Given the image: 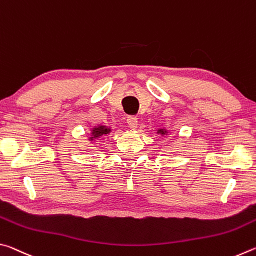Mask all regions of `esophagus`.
<instances>
[{
	"instance_id": "esophagus-1",
	"label": "esophagus",
	"mask_w": 256,
	"mask_h": 256,
	"mask_svg": "<svg viewBox=\"0 0 256 256\" xmlns=\"http://www.w3.org/2000/svg\"><path fill=\"white\" fill-rule=\"evenodd\" d=\"M128 124L131 130H136L138 128V118H136V116H128Z\"/></svg>"
}]
</instances>
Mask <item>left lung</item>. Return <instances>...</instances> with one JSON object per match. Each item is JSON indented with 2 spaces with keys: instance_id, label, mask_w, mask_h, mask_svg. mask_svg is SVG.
<instances>
[{
  "instance_id": "left-lung-1",
  "label": "left lung",
  "mask_w": 256,
  "mask_h": 256,
  "mask_svg": "<svg viewBox=\"0 0 256 256\" xmlns=\"http://www.w3.org/2000/svg\"><path fill=\"white\" fill-rule=\"evenodd\" d=\"M157 133H158V134H162V136H164V134H167L168 132L164 131V130H158Z\"/></svg>"
}]
</instances>
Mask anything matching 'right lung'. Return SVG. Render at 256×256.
I'll use <instances>...</instances> for the list:
<instances>
[{"label":"right lung","instance_id":"obj_1","mask_svg":"<svg viewBox=\"0 0 256 256\" xmlns=\"http://www.w3.org/2000/svg\"><path fill=\"white\" fill-rule=\"evenodd\" d=\"M112 132V130L107 126H102V125H99V126L94 128L92 130V136H90V140H94V138H98L104 136H107Z\"/></svg>","mask_w":256,"mask_h":256}]
</instances>
